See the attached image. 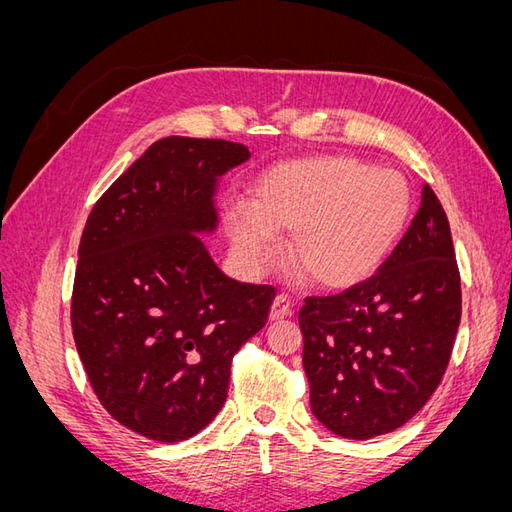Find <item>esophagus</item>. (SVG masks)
<instances>
[{"label":"esophagus","instance_id":"obj_1","mask_svg":"<svg viewBox=\"0 0 512 512\" xmlns=\"http://www.w3.org/2000/svg\"><path fill=\"white\" fill-rule=\"evenodd\" d=\"M290 314H292V301H290V297H286V294H277L273 305H271L269 318L271 320H282V318H286Z\"/></svg>","mask_w":512,"mask_h":512}]
</instances>
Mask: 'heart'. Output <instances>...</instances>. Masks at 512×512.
<instances>
[{
    "label": "heart",
    "mask_w": 512,
    "mask_h": 512,
    "mask_svg": "<svg viewBox=\"0 0 512 512\" xmlns=\"http://www.w3.org/2000/svg\"><path fill=\"white\" fill-rule=\"evenodd\" d=\"M410 211V185L397 170L327 156L271 166L254 181L250 207H230L226 222L252 267L273 258V230L294 229V265L312 284L339 290L367 280L389 258Z\"/></svg>",
    "instance_id": "obj_1"
}]
</instances>
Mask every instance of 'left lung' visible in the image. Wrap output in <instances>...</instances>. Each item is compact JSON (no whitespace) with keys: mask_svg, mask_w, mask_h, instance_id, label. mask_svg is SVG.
Segmentation results:
<instances>
[{"mask_svg":"<svg viewBox=\"0 0 512 512\" xmlns=\"http://www.w3.org/2000/svg\"><path fill=\"white\" fill-rule=\"evenodd\" d=\"M461 320L446 213L429 185L378 273L299 309L309 406L350 440L395 431L438 389Z\"/></svg>","mask_w":512,"mask_h":512,"instance_id":"left-lung-1","label":"left lung"}]
</instances>
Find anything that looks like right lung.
Wrapping results in <instances>:
<instances>
[{
    "instance_id": "obj_1",
    "label": "right lung",
    "mask_w": 512,
    "mask_h": 512,
    "mask_svg": "<svg viewBox=\"0 0 512 512\" xmlns=\"http://www.w3.org/2000/svg\"><path fill=\"white\" fill-rule=\"evenodd\" d=\"M247 158L222 138H160L83 228L74 344L106 412L149 440L205 429L226 401L232 356L267 324L275 288L230 280L196 237L218 224V177Z\"/></svg>"
}]
</instances>
